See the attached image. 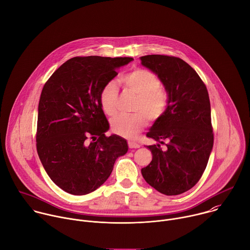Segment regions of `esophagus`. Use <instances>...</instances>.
<instances>
[{"mask_svg": "<svg viewBox=\"0 0 250 250\" xmlns=\"http://www.w3.org/2000/svg\"><path fill=\"white\" fill-rule=\"evenodd\" d=\"M128 146H129L130 148H138V147L141 146L139 144H137V143H135V142H132V141H129V142H128Z\"/></svg>", "mask_w": 250, "mask_h": 250, "instance_id": "obj_1", "label": "esophagus"}]
</instances>
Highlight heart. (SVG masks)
Here are the masks:
<instances>
[{
    "label": "heart",
    "instance_id": "obj_1",
    "mask_svg": "<svg viewBox=\"0 0 250 250\" xmlns=\"http://www.w3.org/2000/svg\"><path fill=\"white\" fill-rule=\"evenodd\" d=\"M121 82L127 90L138 95L134 111L141 113L116 116L111 121V129L120 137L133 139L146 124L145 115L149 121H156L164 114L167 105V94L161 87L159 77L147 70L136 69L122 77ZM117 98L115 83H106L99 93V104L106 115L116 114Z\"/></svg>",
    "mask_w": 250,
    "mask_h": 250
}]
</instances>
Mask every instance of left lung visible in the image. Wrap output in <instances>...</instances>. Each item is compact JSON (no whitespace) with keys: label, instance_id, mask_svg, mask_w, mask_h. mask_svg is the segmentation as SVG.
Returning a JSON list of instances; mask_svg holds the SVG:
<instances>
[{"label":"left lung","instance_id":"8db88e82","mask_svg":"<svg viewBox=\"0 0 250 250\" xmlns=\"http://www.w3.org/2000/svg\"><path fill=\"white\" fill-rule=\"evenodd\" d=\"M141 64L159 77L167 94L164 114L146 134L159 142L146 146L153 160L141 172L159 192L178 195L201 178L213 148L208 90L196 71L180 58L146 55L141 57ZM165 141L167 147L163 150L160 144Z\"/></svg>","mask_w":250,"mask_h":250}]
</instances>
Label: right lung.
Here are the masks:
<instances>
[{
    "mask_svg": "<svg viewBox=\"0 0 250 250\" xmlns=\"http://www.w3.org/2000/svg\"><path fill=\"white\" fill-rule=\"evenodd\" d=\"M131 57H75L43 86L38 104L36 147L51 180L73 195L102 186L115 161L128 152L122 137L105 136L109 123L99 104L103 86Z\"/></svg>",
    "mask_w": 250,
    "mask_h": 250,
    "instance_id": "add662e5",
    "label": "right lung"
}]
</instances>
